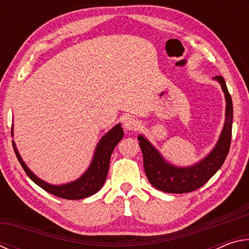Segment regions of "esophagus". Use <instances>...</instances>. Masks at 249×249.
Listing matches in <instances>:
<instances>
[{
  "mask_svg": "<svg viewBox=\"0 0 249 249\" xmlns=\"http://www.w3.org/2000/svg\"><path fill=\"white\" fill-rule=\"evenodd\" d=\"M123 123H124V127L128 130H136L138 127H140V122L133 116L126 117Z\"/></svg>",
  "mask_w": 249,
  "mask_h": 249,
  "instance_id": "1",
  "label": "esophagus"
}]
</instances>
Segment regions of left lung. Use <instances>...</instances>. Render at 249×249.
<instances>
[{
    "instance_id": "obj_1",
    "label": "left lung",
    "mask_w": 249,
    "mask_h": 249,
    "mask_svg": "<svg viewBox=\"0 0 249 249\" xmlns=\"http://www.w3.org/2000/svg\"><path fill=\"white\" fill-rule=\"evenodd\" d=\"M214 79L221 83L225 94V124L216 146L203 160L192 167H175L166 162L158 150L154 148L144 136L142 135L138 136L142 151V159H144L145 174L151 185L160 191L167 193H187L196 190L216 174L229 155L231 140V125H233V103L224 78L222 75H216Z\"/></svg>"
}]
</instances>
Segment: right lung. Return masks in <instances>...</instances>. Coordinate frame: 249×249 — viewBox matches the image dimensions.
<instances>
[{
    "label": "right lung",
    "mask_w": 249,
    "mask_h": 249,
    "mask_svg": "<svg viewBox=\"0 0 249 249\" xmlns=\"http://www.w3.org/2000/svg\"><path fill=\"white\" fill-rule=\"evenodd\" d=\"M13 134V130H12ZM124 136V130L121 127V124H117L115 127H113L108 133L101 138L98 146H96L95 153L93 156L91 165L86 172H84L81 178L73 181L71 183L62 184V185H53L49 184L45 181L40 180L39 178L33 174L28 169L27 166L25 165L24 161L20 158L13 142V148L18 157V161L22 165L23 169L26 172V175L31 178L37 185H39L41 189L52 195L62 197L67 200H79L84 199V197L90 196L94 193L98 192L107 179L108 167H109V159L111 155L114 150L115 146L119 144L120 141Z\"/></svg>",
    "instance_id": "add662e5"
}]
</instances>
